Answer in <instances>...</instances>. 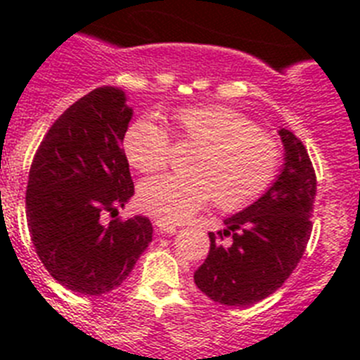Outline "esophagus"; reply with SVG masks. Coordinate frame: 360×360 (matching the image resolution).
I'll use <instances>...</instances> for the list:
<instances>
[{
  "mask_svg": "<svg viewBox=\"0 0 360 360\" xmlns=\"http://www.w3.org/2000/svg\"><path fill=\"white\" fill-rule=\"evenodd\" d=\"M155 225H157L158 232H165V234H173V232H176V225L169 224V221H164V219H157Z\"/></svg>",
  "mask_w": 360,
  "mask_h": 360,
  "instance_id": "34e87169",
  "label": "esophagus"
}]
</instances>
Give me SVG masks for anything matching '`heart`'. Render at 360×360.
Wrapping results in <instances>:
<instances>
[{"mask_svg":"<svg viewBox=\"0 0 360 360\" xmlns=\"http://www.w3.org/2000/svg\"><path fill=\"white\" fill-rule=\"evenodd\" d=\"M174 135L200 146L191 158L193 174H162L141 184L139 203L158 219L178 224L205 207L236 211L257 200L274 182L281 151L250 117L219 104L184 106L173 111ZM171 135L157 120L142 117L124 135V153L141 173L164 169Z\"/></svg>","mask_w":360,"mask_h":360,"instance_id":"obj_1","label":"heart"}]
</instances>
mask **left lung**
<instances>
[{
    "label": "left lung",
    "instance_id": "8db88e82",
    "mask_svg": "<svg viewBox=\"0 0 360 360\" xmlns=\"http://www.w3.org/2000/svg\"><path fill=\"white\" fill-rule=\"evenodd\" d=\"M281 174L262 198L209 232V254L195 272L196 287L227 307H249L290 278L311 232L316 171L307 148L288 129Z\"/></svg>",
    "mask_w": 360,
    "mask_h": 360
}]
</instances>
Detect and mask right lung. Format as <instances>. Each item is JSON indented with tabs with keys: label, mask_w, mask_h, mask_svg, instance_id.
<instances>
[{
	"label": "right lung",
	"mask_w": 360,
	"mask_h": 360,
	"mask_svg": "<svg viewBox=\"0 0 360 360\" xmlns=\"http://www.w3.org/2000/svg\"><path fill=\"white\" fill-rule=\"evenodd\" d=\"M133 110L119 88L103 86L73 103L37 148L27 186L32 243L63 287L84 295L113 290L148 249L146 216L111 219L135 193L122 149Z\"/></svg>",
	"instance_id": "obj_1"
}]
</instances>
